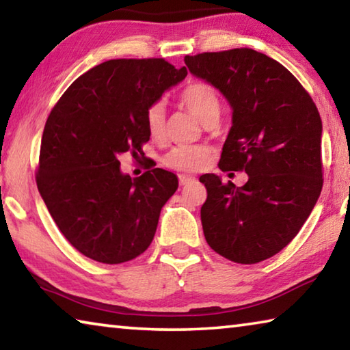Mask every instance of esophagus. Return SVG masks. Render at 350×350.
Wrapping results in <instances>:
<instances>
[{
  "instance_id": "1",
  "label": "esophagus",
  "mask_w": 350,
  "mask_h": 350,
  "mask_svg": "<svg viewBox=\"0 0 350 350\" xmlns=\"http://www.w3.org/2000/svg\"><path fill=\"white\" fill-rule=\"evenodd\" d=\"M194 180H196V177H193V176H185V174L179 176V182L182 187H185V185H188V183H191Z\"/></svg>"
}]
</instances>
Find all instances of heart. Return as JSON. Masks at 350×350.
Returning <instances> with one entry per match:
<instances>
[{
    "label": "heart",
    "mask_w": 350,
    "mask_h": 350,
    "mask_svg": "<svg viewBox=\"0 0 350 350\" xmlns=\"http://www.w3.org/2000/svg\"><path fill=\"white\" fill-rule=\"evenodd\" d=\"M180 103L196 116L205 126H211L221 116V96L206 81H191L179 94ZM146 129L152 140H161L165 133V106L162 102L150 105L146 109ZM208 161V150L204 146H176L163 157V165L171 170L191 173Z\"/></svg>",
    "instance_id": "heart-1"
}]
</instances>
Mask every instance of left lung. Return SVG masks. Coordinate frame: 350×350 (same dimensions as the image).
<instances>
[{"label": "left lung", "mask_w": 350, "mask_h": 350, "mask_svg": "<svg viewBox=\"0 0 350 350\" xmlns=\"http://www.w3.org/2000/svg\"><path fill=\"white\" fill-rule=\"evenodd\" d=\"M185 64L233 108L219 168L248 174L242 187L199 177L205 239L233 262H260L298 234L321 194V117L288 69L248 47L187 55Z\"/></svg>", "instance_id": "left-lung-1"}]
</instances>
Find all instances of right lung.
I'll return each mask as SVG.
<instances>
[{
  "mask_svg": "<svg viewBox=\"0 0 350 350\" xmlns=\"http://www.w3.org/2000/svg\"><path fill=\"white\" fill-rule=\"evenodd\" d=\"M187 74L163 58L109 60L80 75L52 108L37 187L58 230L86 258L122 264L150 247L179 180L152 165L131 179L118 156H145L146 109Z\"/></svg>",
  "mask_w": 350,
  "mask_h": 350,
  "instance_id": "right-lung-1",
  "label": "right lung"
}]
</instances>
